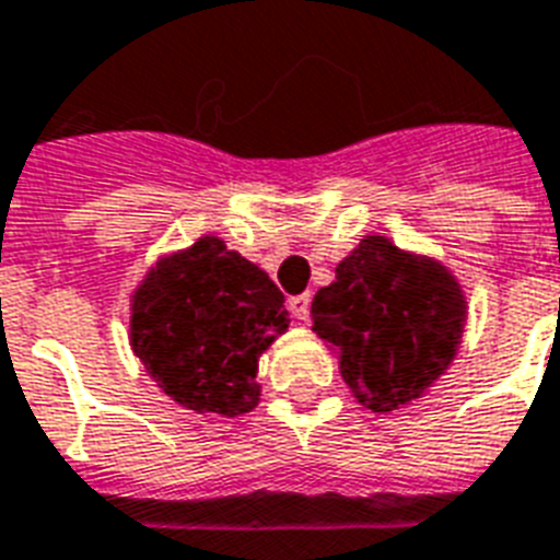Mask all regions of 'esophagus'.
Segmentation results:
<instances>
[{
	"label": "esophagus",
	"mask_w": 560,
	"mask_h": 560,
	"mask_svg": "<svg viewBox=\"0 0 560 560\" xmlns=\"http://www.w3.org/2000/svg\"><path fill=\"white\" fill-rule=\"evenodd\" d=\"M288 308H290V314H293V319L305 323V319H308V314H311V293H302V296H290Z\"/></svg>",
	"instance_id": "esophagus-1"
}]
</instances>
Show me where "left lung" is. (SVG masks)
Masks as SVG:
<instances>
[{
  "label": "left lung",
  "mask_w": 560,
  "mask_h": 560,
  "mask_svg": "<svg viewBox=\"0 0 560 560\" xmlns=\"http://www.w3.org/2000/svg\"><path fill=\"white\" fill-rule=\"evenodd\" d=\"M467 305L446 267L366 237L311 302L314 331L340 352V373L370 411L422 396L458 352Z\"/></svg>",
  "instance_id": "obj_1"
}]
</instances>
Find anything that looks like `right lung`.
Returning a JSON list of instances; mask_svg holds the SVG:
<instances>
[{
  "label": "right lung",
  "mask_w": 560,
  "mask_h": 560,
  "mask_svg": "<svg viewBox=\"0 0 560 560\" xmlns=\"http://www.w3.org/2000/svg\"><path fill=\"white\" fill-rule=\"evenodd\" d=\"M288 323L267 272L220 237H199L138 288L131 349L178 405L237 417L258 405V358Z\"/></svg>",
  "instance_id": "add662e5"
}]
</instances>
